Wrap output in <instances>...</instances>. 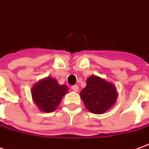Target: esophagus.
<instances>
[{"instance_id":"1","label":"esophagus","mask_w":149,"mask_h":149,"mask_svg":"<svg viewBox=\"0 0 149 149\" xmlns=\"http://www.w3.org/2000/svg\"><path fill=\"white\" fill-rule=\"evenodd\" d=\"M71 89L73 91H74V92H78V90H79V87H78V85H73L71 87Z\"/></svg>"}]
</instances>
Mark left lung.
Segmentation results:
<instances>
[{
	"label": "left lung",
	"instance_id": "left-lung-1",
	"mask_svg": "<svg viewBox=\"0 0 149 149\" xmlns=\"http://www.w3.org/2000/svg\"><path fill=\"white\" fill-rule=\"evenodd\" d=\"M80 96L89 112L101 114L115 104L118 93L114 84L99 76L91 75L87 79L86 87L81 90Z\"/></svg>",
	"mask_w": 149,
	"mask_h": 149
}]
</instances>
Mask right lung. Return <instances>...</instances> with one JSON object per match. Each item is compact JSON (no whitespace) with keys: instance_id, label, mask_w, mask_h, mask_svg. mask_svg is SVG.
Here are the masks:
<instances>
[{"instance_id":"obj_1","label":"right lung","mask_w":149,"mask_h":149,"mask_svg":"<svg viewBox=\"0 0 149 149\" xmlns=\"http://www.w3.org/2000/svg\"><path fill=\"white\" fill-rule=\"evenodd\" d=\"M68 92L66 85H60L54 78L40 80L31 89L32 99L40 110L50 113L60 105L63 96Z\"/></svg>"}]
</instances>
